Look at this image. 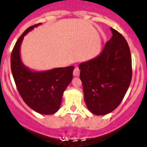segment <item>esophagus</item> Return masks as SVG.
Masks as SVG:
<instances>
[{"mask_svg":"<svg viewBox=\"0 0 147 147\" xmlns=\"http://www.w3.org/2000/svg\"><path fill=\"white\" fill-rule=\"evenodd\" d=\"M80 70L79 67H75L74 70V75L75 76H80Z\"/></svg>","mask_w":147,"mask_h":147,"instance_id":"34e87169","label":"esophagus"}]
</instances>
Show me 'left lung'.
<instances>
[{"label": "left lung", "mask_w": 147, "mask_h": 147, "mask_svg": "<svg viewBox=\"0 0 147 147\" xmlns=\"http://www.w3.org/2000/svg\"><path fill=\"white\" fill-rule=\"evenodd\" d=\"M113 36L102 53L79 67L84 99L95 115L113 111L121 102L132 80V59L127 40L110 28Z\"/></svg>", "instance_id": "obj_1"}]
</instances>
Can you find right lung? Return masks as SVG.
<instances>
[{"mask_svg": "<svg viewBox=\"0 0 147 147\" xmlns=\"http://www.w3.org/2000/svg\"><path fill=\"white\" fill-rule=\"evenodd\" d=\"M41 23L27 28L15 43L11 54V69L17 89L30 108L44 115L55 113L59 109L63 92L73 79L74 66L34 71L20 59V45L24 36Z\"/></svg>", "mask_w": 147, "mask_h": 147, "instance_id": "1", "label": "right lung"}]
</instances>
